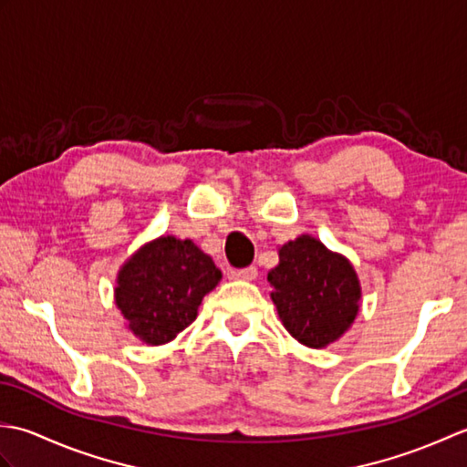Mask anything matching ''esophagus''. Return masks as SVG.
<instances>
[{
	"label": "esophagus",
	"instance_id": "obj_1",
	"mask_svg": "<svg viewBox=\"0 0 467 467\" xmlns=\"http://www.w3.org/2000/svg\"><path fill=\"white\" fill-rule=\"evenodd\" d=\"M228 275H231V279L253 281V279H256V275H259V271H256V266H246V269H236V271H231Z\"/></svg>",
	"mask_w": 467,
	"mask_h": 467
}]
</instances>
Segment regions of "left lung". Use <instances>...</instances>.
I'll use <instances>...</instances> for the list:
<instances>
[{
    "instance_id": "8db88e82",
    "label": "left lung",
    "mask_w": 467,
    "mask_h": 467,
    "mask_svg": "<svg viewBox=\"0 0 467 467\" xmlns=\"http://www.w3.org/2000/svg\"><path fill=\"white\" fill-rule=\"evenodd\" d=\"M266 279L286 331L306 347L339 339L359 311L361 286L351 263L309 234L281 246Z\"/></svg>"
}]
</instances>
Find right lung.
<instances>
[{"mask_svg":"<svg viewBox=\"0 0 467 467\" xmlns=\"http://www.w3.org/2000/svg\"><path fill=\"white\" fill-rule=\"evenodd\" d=\"M221 276L211 256L192 241L161 236L122 266L116 305L144 343H168L196 319L202 296Z\"/></svg>","mask_w":467,"mask_h":467,"instance_id":"obj_1","label":"right lung"}]
</instances>
